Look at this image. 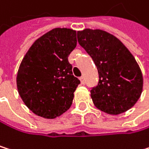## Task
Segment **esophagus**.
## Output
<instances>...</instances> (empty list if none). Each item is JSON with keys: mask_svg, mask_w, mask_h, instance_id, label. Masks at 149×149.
I'll return each instance as SVG.
<instances>
[{"mask_svg": "<svg viewBox=\"0 0 149 149\" xmlns=\"http://www.w3.org/2000/svg\"><path fill=\"white\" fill-rule=\"evenodd\" d=\"M79 80H80V82H81V84H82V85H84V84H85V78H84L83 76L79 78Z\"/></svg>", "mask_w": 149, "mask_h": 149, "instance_id": "esophagus-1", "label": "esophagus"}]
</instances>
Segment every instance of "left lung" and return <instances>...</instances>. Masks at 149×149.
Segmentation results:
<instances>
[{"mask_svg":"<svg viewBox=\"0 0 149 149\" xmlns=\"http://www.w3.org/2000/svg\"><path fill=\"white\" fill-rule=\"evenodd\" d=\"M78 40L98 70L99 83L91 90L94 106L109 115H119L133 107L142 93L143 76L128 48L100 29L79 31Z\"/></svg>","mask_w":149,"mask_h":149,"instance_id":"1","label":"left lung"}]
</instances>
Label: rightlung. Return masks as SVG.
Returning a JSON list of instances; mask_svg holds the SVG:
<instances>
[{
	"label": "right lung",
	"mask_w": 149,
	"mask_h": 149,
	"mask_svg": "<svg viewBox=\"0 0 149 149\" xmlns=\"http://www.w3.org/2000/svg\"><path fill=\"white\" fill-rule=\"evenodd\" d=\"M76 46L75 30L55 28L37 39L24 55L17 86L24 103L35 115L54 119L70 108L80 83L68 61Z\"/></svg>",
	"instance_id": "1"
}]
</instances>
